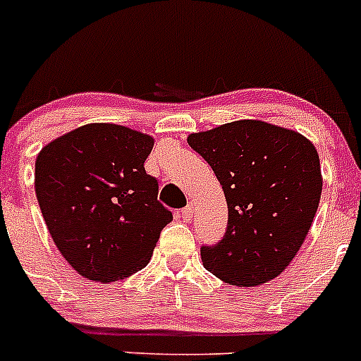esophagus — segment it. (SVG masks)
<instances>
[{
    "label": "esophagus",
    "instance_id": "1",
    "mask_svg": "<svg viewBox=\"0 0 361 361\" xmlns=\"http://www.w3.org/2000/svg\"><path fill=\"white\" fill-rule=\"evenodd\" d=\"M181 216H183L185 222H190L192 216H194V206H192V204L185 206V208L181 209Z\"/></svg>",
    "mask_w": 361,
    "mask_h": 361
}]
</instances>
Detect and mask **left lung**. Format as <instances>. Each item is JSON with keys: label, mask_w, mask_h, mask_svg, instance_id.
<instances>
[{"label": "left lung", "mask_w": 361, "mask_h": 361, "mask_svg": "<svg viewBox=\"0 0 361 361\" xmlns=\"http://www.w3.org/2000/svg\"><path fill=\"white\" fill-rule=\"evenodd\" d=\"M227 201V229L202 245V264L224 282L250 288L281 275L312 226L323 190L319 155L302 134L257 120L188 135Z\"/></svg>", "instance_id": "obj_1"}]
</instances>
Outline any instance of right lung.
I'll list each match as a JSON object with an SVG mask.
<instances>
[{
    "label": "right lung",
    "instance_id": "right-lung-1",
    "mask_svg": "<svg viewBox=\"0 0 361 361\" xmlns=\"http://www.w3.org/2000/svg\"><path fill=\"white\" fill-rule=\"evenodd\" d=\"M153 137L90 123L54 139L35 162V192L63 257L87 281L114 282L148 264L173 213L145 162Z\"/></svg>",
    "mask_w": 361,
    "mask_h": 361
}]
</instances>
